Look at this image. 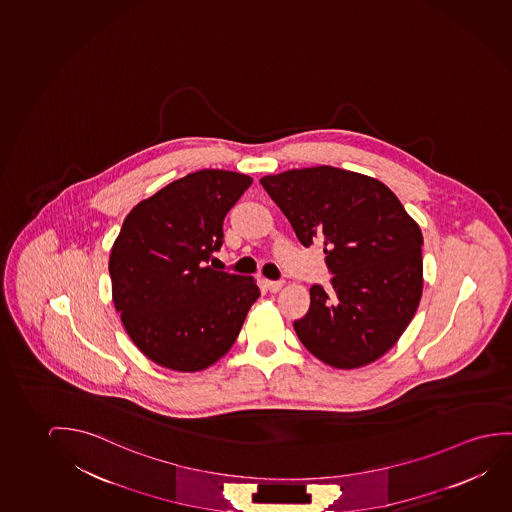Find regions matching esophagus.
<instances>
[{
  "mask_svg": "<svg viewBox=\"0 0 512 512\" xmlns=\"http://www.w3.org/2000/svg\"><path fill=\"white\" fill-rule=\"evenodd\" d=\"M266 285L269 292H280L283 287V282H266Z\"/></svg>",
  "mask_w": 512,
  "mask_h": 512,
  "instance_id": "esophagus-1",
  "label": "esophagus"
}]
</instances>
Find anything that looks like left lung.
<instances>
[{
	"label": "left lung",
	"mask_w": 512,
	"mask_h": 512,
	"mask_svg": "<svg viewBox=\"0 0 512 512\" xmlns=\"http://www.w3.org/2000/svg\"><path fill=\"white\" fill-rule=\"evenodd\" d=\"M260 185L301 245L324 239L333 290L310 289L294 322L313 356L338 370L377 361L400 340L423 296V232L378 179L329 165L264 176Z\"/></svg>",
	"instance_id": "obj_1"
}]
</instances>
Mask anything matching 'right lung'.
Listing matches in <instances>:
<instances>
[{
    "instance_id": "1",
    "label": "right lung",
    "mask_w": 512,
    "mask_h": 512,
    "mask_svg": "<svg viewBox=\"0 0 512 512\" xmlns=\"http://www.w3.org/2000/svg\"><path fill=\"white\" fill-rule=\"evenodd\" d=\"M252 183L204 169L126 215L109 259L112 299L130 340L158 366L206 370L229 352L259 299L253 276L208 266L223 243V218Z\"/></svg>"
}]
</instances>
